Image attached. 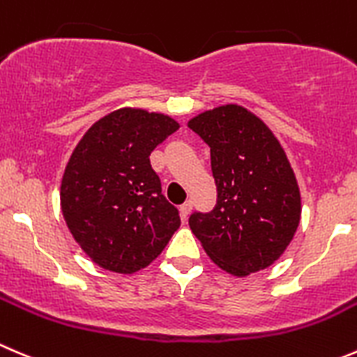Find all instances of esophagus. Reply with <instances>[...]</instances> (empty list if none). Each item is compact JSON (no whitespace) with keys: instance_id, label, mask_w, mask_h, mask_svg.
<instances>
[{"instance_id":"34e87169","label":"esophagus","mask_w":357,"mask_h":357,"mask_svg":"<svg viewBox=\"0 0 357 357\" xmlns=\"http://www.w3.org/2000/svg\"><path fill=\"white\" fill-rule=\"evenodd\" d=\"M192 206H193L192 200H186V202L183 204L181 207H179V211H181V216L185 218V220H186V218H188V214L192 213Z\"/></svg>"}]
</instances>
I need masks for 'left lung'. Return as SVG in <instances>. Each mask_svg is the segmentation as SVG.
Returning a JSON list of instances; mask_svg holds the SVG:
<instances>
[{
	"label": "left lung",
	"instance_id": "obj_1",
	"mask_svg": "<svg viewBox=\"0 0 357 357\" xmlns=\"http://www.w3.org/2000/svg\"><path fill=\"white\" fill-rule=\"evenodd\" d=\"M211 148L216 206L188 223L207 256L244 278L271 266L291 242L302 214L298 183L278 137L237 105L200 113L188 122Z\"/></svg>",
	"mask_w": 357,
	"mask_h": 357
}]
</instances>
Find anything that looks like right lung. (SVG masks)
I'll return each instance as SVG.
<instances>
[{
	"mask_svg": "<svg viewBox=\"0 0 357 357\" xmlns=\"http://www.w3.org/2000/svg\"><path fill=\"white\" fill-rule=\"evenodd\" d=\"M178 129L167 115L122 108L76 144L62 176V214L79 248L106 271L148 266L181 225L150 164L151 151Z\"/></svg>",
	"mask_w": 357,
	"mask_h": 357,
	"instance_id": "obj_1",
	"label": "right lung"
}]
</instances>
